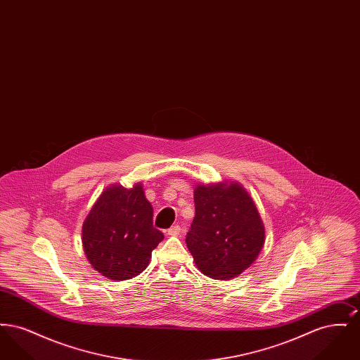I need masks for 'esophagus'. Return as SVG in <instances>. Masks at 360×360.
<instances>
[{"mask_svg": "<svg viewBox=\"0 0 360 360\" xmlns=\"http://www.w3.org/2000/svg\"><path fill=\"white\" fill-rule=\"evenodd\" d=\"M167 233H169V235H172V236H176V235H179V233H181V226H179L178 224L172 225V226H170V228L167 229Z\"/></svg>", "mask_w": 360, "mask_h": 360, "instance_id": "obj_1", "label": "esophagus"}]
</instances>
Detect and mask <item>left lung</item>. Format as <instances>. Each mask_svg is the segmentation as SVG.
<instances>
[{
	"label": "left lung",
	"instance_id": "1",
	"mask_svg": "<svg viewBox=\"0 0 360 360\" xmlns=\"http://www.w3.org/2000/svg\"><path fill=\"white\" fill-rule=\"evenodd\" d=\"M194 205L186 244L197 267L214 279L241 274L264 243V226L251 197L238 184L197 186Z\"/></svg>",
	"mask_w": 360,
	"mask_h": 360
}]
</instances>
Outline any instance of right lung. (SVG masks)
Returning <instances> with one entry per match:
<instances>
[{
  "instance_id": "add662e5",
  "label": "right lung",
  "mask_w": 360,
  "mask_h": 360,
  "mask_svg": "<svg viewBox=\"0 0 360 360\" xmlns=\"http://www.w3.org/2000/svg\"><path fill=\"white\" fill-rule=\"evenodd\" d=\"M154 209L143 186H110L91 207L82 228V243L90 264L103 276L124 281L140 274L153 250L163 240L154 228Z\"/></svg>"
}]
</instances>
